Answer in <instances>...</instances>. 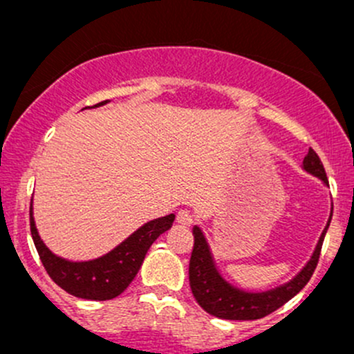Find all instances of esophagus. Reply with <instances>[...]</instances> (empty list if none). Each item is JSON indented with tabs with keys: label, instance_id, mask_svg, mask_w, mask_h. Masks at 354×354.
Wrapping results in <instances>:
<instances>
[{
	"label": "esophagus",
	"instance_id": "34e87169",
	"mask_svg": "<svg viewBox=\"0 0 354 354\" xmlns=\"http://www.w3.org/2000/svg\"><path fill=\"white\" fill-rule=\"evenodd\" d=\"M176 221L183 226H191V225H193L194 218L188 209H180V211H178V214H176Z\"/></svg>",
	"mask_w": 354,
	"mask_h": 354
}]
</instances>
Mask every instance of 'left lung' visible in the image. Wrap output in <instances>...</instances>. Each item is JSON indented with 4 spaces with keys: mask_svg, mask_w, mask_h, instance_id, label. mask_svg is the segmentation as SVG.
<instances>
[{
    "mask_svg": "<svg viewBox=\"0 0 354 354\" xmlns=\"http://www.w3.org/2000/svg\"><path fill=\"white\" fill-rule=\"evenodd\" d=\"M303 169L313 176L319 178L324 185H328L326 171H324L323 163L313 148H310V151L304 156ZM330 221L331 219H328L326 228L321 233L318 245H316L310 261L304 265L303 270L291 281L276 286L273 290L259 291V293L233 286L219 274L205 234H203L200 226H194V246L189 259V286L194 299L206 313L223 319H259L276 311L284 303L290 301L295 295H298L310 281L313 273H315V268L318 265L319 251Z\"/></svg>",
    "mask_w": 354,
    "mask_h": 354,
    "instance_id": "8db88e82",
    "label": "left lung"
}]
</instances>
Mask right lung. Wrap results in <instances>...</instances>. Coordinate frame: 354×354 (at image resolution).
Returning <instances> with one entry per match:
<instances>
[{
    "instance_id": "1",
    "label": "right lung",
    "mask_w": 354,
    "mask_h": 354,
    "mask_svg": "<svg viewBox=\"0 0 354 354\" xmlns=\"http://www.w3.org/2000/svg\"><path fill=\"white\" fill-rule=\"evenodd\" d=\"M106 103L108 100L91 108L103 106ZM173 221L174 214L153 219L129 234L109 253L96 259H89V261H70V259L56 256L44 245L36 230L33 206L30 208L31 236H33L44 270L51 276L53 281L63 288L66 293L76 298L95 299V301L113 299L123 293L140 271L149 246L160 234L171 228Z\"/></svg>"
}]
</instances>
